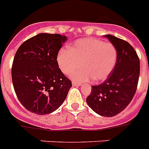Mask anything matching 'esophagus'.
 <instances>
[{
	"label": "esophagus",
	"mask_w": 149,
	"mask_h": 149,
	"mask_svg": "<svg viewBox=\"0 0 149 149\" xmlns=\"http://www.w3.org/2000/svg\"><path fill=\"white\" fill-rule=\"evenodd\" d=\"M72 85L75 86H81V84H80V83H78V82L73 81L72 82Z\"/></svg>",
	"instance_id": "34e87169"
}]
</instances>
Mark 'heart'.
I'll use <instances>...</instances> for the list:
<instances>
[{"mask_svg": "<svg viewBox=\"0 0 149 149\" xmlns=\"http://www.w3.org/2000/svg\"><path fill=\"white\" fill-rule=\"evenodd\" d=\"M117 48L111 43L95 38H84L74 42L69 49H61L58 54V65L63 74L69 75L82 65V69L72 74L74 80L95 82L106 80L115 67Z\"/></svg>", "mask_w": 149, "mask_h": 149, "instance_id": "b5f03b06", "label": "heart"}]
</instances>
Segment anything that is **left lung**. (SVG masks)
<instances>
[{"label":"left lung","mask_w":149,"mask_h":149,"mask_svg":"<svg viewBox=\"0 0 149 149\" xmlns=\"http://www.w3.org/2000/svg\"><path fill=\"white\" fill-rule=\"evenodd\" d=\"M117 48L115 67L103 83L92 86L86 102L97 114L113 117L123 111L137 91L140 75V59L125 40L111 35H104Z\"/></svg>","instance_id":"obj_1"}]
</instances>
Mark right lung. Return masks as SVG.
<instances>
[{"instance_id": "1", "label": "right lung", "mask_w": 149, "mask_h": 149, "mask_svg": "<svg viewBox=\"0 0 149 149\" xmlns=\"http://www.w3.org/2000/svg\"><path fill=\"white\" fill-rule=\"evenodd\" d=\"M66 40L60 34H38L24 41L16 52L12 84L19 101L28 111L49 114L65 100L72 81L61 72L57 58Z\"/></svg>"}]
</instances>
